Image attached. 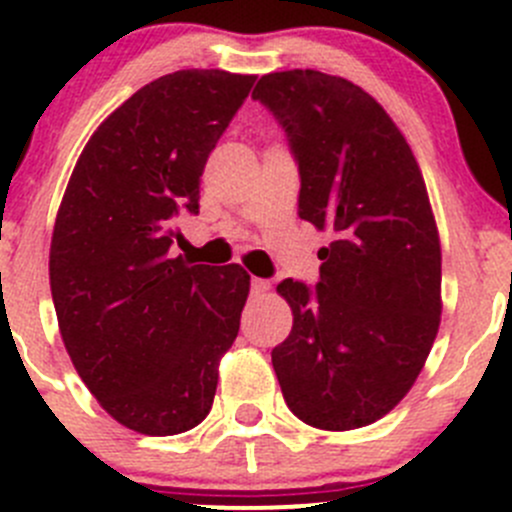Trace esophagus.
I'll use <instances>...</instances> for the list:
<instances>
[{"mask_svg":"<svg viewBox=\"0 0 512 512\" xmlns=\"http://www.w3.org/2000/svg\"><path fill=\"white\" fill-rule=\"evenodd\" d=\"M270 292V282L260 280V277H252V294H265Z\"/></svg>","mask_w":512,"mask_h":512,"instance_id":"esophagus-1","label":"esophagus"}]
</instances>
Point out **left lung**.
<instances>
[{"instance_id":"8db88e82","label":"left lung","mask_w":512,"mask_h":512,"mask_svg":"<svg viewBox=\"0 0 512 512\" xmlns=\"http://www.w3.org/2000/svg\"><path fill=\"white\" fill-rule=\"evenodd\" d=\"M252 98L299 163V218L327 230L317 289L282 280L292 332L272 366L294 416L352 431L414 386L441 324V240L414 151L374 96L314 69L265 74Z\"/></svg>"}]
</instances>
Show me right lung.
<instances>
[{
  "label": "right lung",
  "instance_id": "obj_1",
  "mask_svg": "<svg viewBox=\"0 0 512 512\" xmlns=\"http://www.w3.org/2000/svg\"><path fill=\"white\" fill-rule=\"evenodd\" d=\"M255 76L165 74L123 101L81 151L56 213L49 282L71 364L121 426L175 436L208 416L250 275L170 257L180 210Z\"/></svg>",
  "mask_w": 512,
  "mask_h": 512
}]
</instances>
